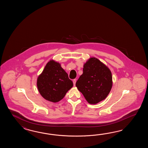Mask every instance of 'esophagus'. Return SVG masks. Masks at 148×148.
I'll return each mask as SVG.
<instances>
[{
  "label": "esophagus",
  "mask_w": 148,
  "mask_h": 148,
  "mask_svg": "<svg viewBox=\"0 0 148 148\" xmlns=\"http://www.w3.org/2000/svg\"><path fill=\"white\" fill-rule=\"evenodd\" d=\"M73 85L75 86V83H76V79H75L73 80Z\"/></svg>",
  "instance_id": "esophagus-1"
}]
</instances>
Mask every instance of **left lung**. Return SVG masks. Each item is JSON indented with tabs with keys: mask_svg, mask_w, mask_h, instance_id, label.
<instances>
[{
	"mask_svg": "<svg viewBox=\"0 0 148 148\" xmlns=\"http://www.w3.org/2000/svg\"><path fill=\"white\" fill-rule=\"evenodd\" d=\"M110 69L97 58L92 57L84 64L83 73L75 86L89 104H96L107 97L112 87Z\"/></svg>",
	"mask_w": 148,
	"mask_h": 148,
	"instance_id": "1",
	"label": "left lung"
}]
</instances>
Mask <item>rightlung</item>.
Returning a JSON list of instances; mask_svg holds the SVG:
<instances>
[{
    "mask_svg": "<svg viewBox=\"0 0 148 148\" xmlns=\"http://www.w3.org/2000/svg\"><path fill=\"white\" fill-rule=\"evenodd\" d=\"M37 87L41 96L47 101H61L73 87V82L60 63L54 60L47 62L37 79Z\"/></svg>",
    "mask_w": 148,
    "mask_h": 148,
    "instance_id": "obj_1",
    "label": "right lung"
}]
</instances>
